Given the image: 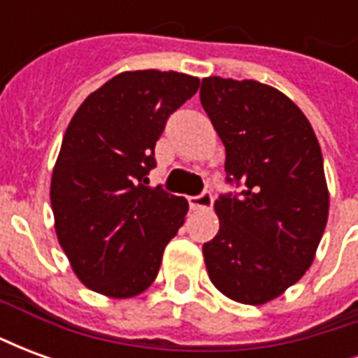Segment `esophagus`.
<instances>
[{"label":"esophagus","instance_id":"esophagus-1","mask_svg":"<svg viewBox=\"0 0 358 358\" xmlns=\"http://www.w3.org/2000/svg\"><path fill=\"white\" fill-rule=\"evenodd\" d=\"M187 201H189V207H192L194 210L210 209V205H213V194H210L209 189H205L203 194L187 197Z\"/></svg>","mask_w":358,"mask_h":358}]
</instances>
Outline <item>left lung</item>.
Listing matches in <instances>:
<instances>
[{
  "label": "left lung",
  "instance_id": "8db88e82",
  "mask_svg": "<svg viewBox=\"0 0 358 358\" xmlns=\"http://www.w3.org/2000/svg\"><path fill=\"white\" fill-rule=\"evenodd\" d=\"M199 97L226 148V182L241 187L215 201L207 272L226 297L263 305L315 261L330 207L322 151L303 110L272 86L209 76Z\"/></svg>",
  "mask_w": 358,
  "mask_h": 358
}]
</instances>
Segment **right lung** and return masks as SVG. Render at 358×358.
<instances>
[{
  "instance_id": "obj_1",
  "label": "right lung",
  "mask_w": 358,
  "mask_h": 358,
  "mask_svg": "<svg viewBox=\"0 0 358 358\" xmlns=\"http://www.w3.org/2000/svg\"><path fill=\"white\" fill-rule=\"evenodd\" d=\"M197 88L199 78L174 71L120 73L69 122L51 176V209L59 243L90 289L126 299L157 278L187 201L149 187L148 174L166 120Z\"/></svg>"
}]
</instances>
